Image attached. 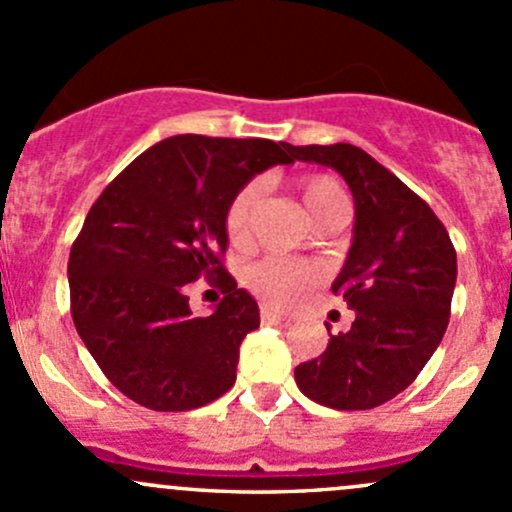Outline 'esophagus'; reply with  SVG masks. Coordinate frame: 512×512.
Here are the masks:
<instances>
[{
	"label": "esophagus",
	"instance_id": "1",
	"mask_svg": "<svg viewBox=\"0 0 512 512\" xmlns=\"http://www.w3.org/2000/svg\"><path fill=\"white\" fill-rule=\"evenodd\" d=\"M260 319H262V324H279V326H289V316H284L282 311H277V309H272V306H262V311H260Z\"/></svg>",
	"mask_w": 512,
	"mask_h": 512
}]
</instances>
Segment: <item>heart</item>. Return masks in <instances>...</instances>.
I'll return each mask as SVG.
<instances>
[{
  "label": "heart",
  "mask_w": 512,
  "mask_h": 512,
  "mask_svg": "<svg viewBox=\"0 0 512 512\" xmlns=\"http://www.w3.org/2000/svg\"><path fill=\"white\" fill-rule=\"evenodd\" d=\"M301 203H304L306 213L314 218H324L333 208L348 206L346 191L338 184L333 176H309L301 181ZM262 198V188L257 184L242 186L233 198H230L228 208H225V235L233 247H247L252 242V223H255L257 203ZM247 284L252 292L260 299L270 301L277 306H289L301 299V294L316 287L321 279L319 265L306 260H289V257H265V260L255 262L245 274Z\"/></svg>",
  "instance_id": "1"
}]
</instances>
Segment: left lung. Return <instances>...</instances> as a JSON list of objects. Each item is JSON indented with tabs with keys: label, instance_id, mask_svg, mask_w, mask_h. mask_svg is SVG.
<instances>
[{
	"label": "left lung",
	"instance_id": "1",
	"mask_svg": "<svg viewBox=\"0 0 512 512\" xmlns=\"http://www.w3.org/2000/svg\"><path fill=\"white\" fill-rule=\"evenodd\" d=\"M294 159L336 169L355 201L351 252L331 284L355 321L328 331L326 351L299 363L294 380L324 407L373 410L414 383L444 338L456 250L432 208L360 147L309 144Z\"/></svg>",
	"mask_w": 512,
	"mask_h": 512
}]
</instances>
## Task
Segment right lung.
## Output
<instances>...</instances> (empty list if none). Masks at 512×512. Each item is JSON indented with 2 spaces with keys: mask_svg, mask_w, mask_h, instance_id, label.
<instances>
[{
  "mask_svg": "<svg viewBox=\"0 0 512 512\" xmlns=\"http://www.w3.org/2000/svg\"><path fill=\"white\" fill-rule=\"evenodd\" d=\"M272 139L179 134L154 144L100 193L68 257L71 314L105 378L137 405L186 412L235 385L257 301L223 267L225 208L247 181L292 164ZM226 294L193 320L187 284Z\"/></svg>",
  "mask_w": 512,
  "mask_h": 512,
  "instance_id": "right-lung-1",
  "label": "right lung"
}]
</instances>
